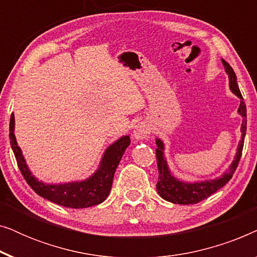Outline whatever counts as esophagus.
Listing matches in <instances>:
<instances>
[{"label": "esophagus", "instance_id": "1", "mask_svg": "<svg viewBox=\"0 0 257 257\" xmlns=\"http://www.w3.org/2000/svg\"><path fill=\"white\" fill-rule=\"evenodd\" d=\"M150 133H151V126L145 121L138 122V124L136 125L135 130H133V137L138 140L146 139L147 137L150 136Z\"/></svg>", "mask_w": 257, "mask_h": 257}]
</instances>
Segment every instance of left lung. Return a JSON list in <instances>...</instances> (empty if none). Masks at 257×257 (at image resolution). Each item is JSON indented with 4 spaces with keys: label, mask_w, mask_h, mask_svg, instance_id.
Returning <instances> with one entry per match:
<instances>
[{
    "label": "left lung",
    "mask_w": 257,
    "mask_h": 257,
    "mask_svg": "<svg viewBox=\"0 0 257 257\" xmlns=\"http://www.w3.org/2000/svg\"><path fill=\"white\" fill-rule=\"evenodd\" d=\"M222 64L224 66L228 77H229V87L233 91V93L241 99L240 106H238V113L242 115L243 120H242L241 125V132L242 138L238 143L237 152L235 156V159L229 166V170L224 172L223 175L220 178L214 179V180H207L201 182H194V184H187V182L180 181L175 179L173 175L171 174L170 170H168L167 163L164 158V144L160 139H157V146L156 150V157L158 163V171H159V180L157 182V191L159 193L161 198L166 200V201L179 203V205H193V203H198L202 200H205L214 194L220 188H222L228 181L230 180L233 174L235 173V170L237 168V165L240 163L241 156H242V149H243L244 144V136L245 131H247V110H245V104L243 101V97L238 89L237 82H236V75H235L234 70L231 66L228 64L226 61L222 59Z\"/></svg>",
    "instance_id": "8db88e82"
}]
</instances>
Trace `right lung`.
<instances>
[{"instance_id":"obj_1","label":"right lung","mask_w":257,"mask_h":257,"mask_svg":"<svg viewBox=\"0 0 257 257\" xmlns=\"http://www.w3.org/2000/svg\"><path fill=\"white\" fill-rule=\"evenodd\" d=\"M14 127H15V118H14L13 113L10 117L9 124L10 145H12L14 154H15L21 173L26 179L28 185L42 198L57 203V205L76 209L99 205L107 198L112 187L114 172L117 170V166L125 150L131 143L130 137L125 136L108 146L105 151L103 159L100 161L99 168L92 177L86 179V180L69 182V184L47 185L44 182L38 181L28 168L21 149L17 146L15 135H14Z\"/></svg>"}]
</instances>
